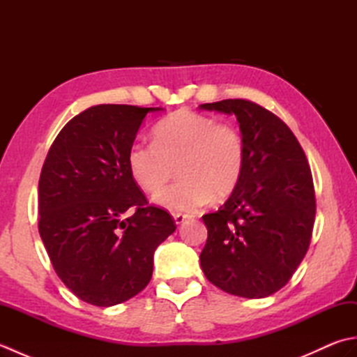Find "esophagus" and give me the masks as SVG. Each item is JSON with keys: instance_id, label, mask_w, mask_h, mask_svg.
<instances>
[{"instance_id": "1", "label": "esophagus", "mask_w": 357, "mask_h": 357, "mask_svg": "<svg viewBox=\"0 0 357 357\" xmlns=\"http://www.w3.org/2000/svg\"><path fill=\"white\" fill-rule=\"evenodd\" d=\"M187 218H188V216H187V215H184V213H173L174 222H176L178 225H179V224H183Z\"/></svg>"}]
</instances>
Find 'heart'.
<instances>
[{
	"mask_svg": "<svg viewBox=\"0 0 357 357\" xmlns=\"http://www.w3.org/2000/svg\"><path fill=\"white\" fill-rule=\"evenodd\" d=\"M153 136V142H135L127 161L136 184L149 193L161 190L176 167L179 179L155 196L158 206L190 213L241 183L247 156L236 126L181 109L159 121Z\"/></svg>",
	"mask_w": 357,
	"mask_h": 357,
	"instance_id": "1",
	"label": "heart"
}]
</instances>
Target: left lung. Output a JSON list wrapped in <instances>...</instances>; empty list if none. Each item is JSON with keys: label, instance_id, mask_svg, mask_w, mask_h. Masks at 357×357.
I'll return each instance as SVG.
<instances>
[{"label": "left lung", "instance_id": "8db88e82", "mask_svg": "<svg viewBox=\"0 0 357 357\" xmlns=\"http://www.w3.org/2000/svg\"><path fill=\"white\" fill-rule=\"evenodd\" d=\"M199 107L236 116L247 156L230 198L202 216L208 230L202 271L225 293L267 298L291 279L312 241L316 196L307 156L284 121L259 104L224 100Z\"/></svg>", "mask_w": 357, "mask_h": 357}]
</instances>
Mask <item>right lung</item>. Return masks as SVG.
<instances>
[{
    "label": "right lung",
    "mask_w": 357,
    "mask_h": 357,
    "mask_svg": "<svg viewBox=\"0 0 357 357\" xmlns=\"http://www.w3.org/2000/svg\"><path fill=\"white\" fill-rule=\"evenodd\" d=\"M156 110L93 105L63 127L45 156L38 230L59 279L87 304L112 307L142 291L156 247L176 230L169 211L149 206L127 161L142 119Z\"/></svg>",
    "instance_id": "1"
}]
</instances>
